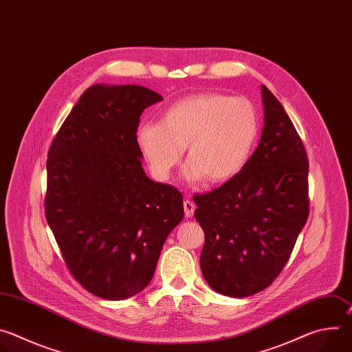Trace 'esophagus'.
Returning a JSON list of instances; mask_svg holds the SVG:
<instances>
[{
    "mask_svg": "<svg viewBox=\"0 0 352 352\" xmlns=\"http://www.w3.org/2000/svg\"><path fill=\"white\" fill-rule=\"evenodd\" d=\"M195 204L192 202V200H185L184 202V210H185V217L186 219H190L195 213Z\"/></svg>",
    "mask_w": 352,
    "mask_h": 352,
    "instance_id": "34e87169",
    "label": "esophagus"
}]
</instances>
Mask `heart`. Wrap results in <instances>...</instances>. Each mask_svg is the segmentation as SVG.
Returning a JSON list of instances; mask_svg holds the SVG:
<instances>
[{"instance_id":"heart-1","label":"heart","mask_w":352,"mask_h":352,"mask_svg":"<svg viewBox=\"0 0 352 352\" xmlns=\"http://www.w3.org/2000/svg\"><path fill=\"white\" fill-rule=\"evenodd\" d=\"M258 133L259 117L249 100L205 93L171 104L160 122L140 124L136 140L155 178L168 179L186 147V177L220 184L245 167Z\"/></svg>"}]
</instances>
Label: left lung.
<instances>
[{"mask_svg": "<svg viewBox=\"0 0 352 352\" xmlns=\"http://www.w3.org/2000/svg\"><path fill=\"white\" fill-rule=\"evenodd\" d=\"M265 126L245 167L195 195L205 232L200 269L217 292L243 298L267 288L288 262L309 216V162L281 103L263 85Z\"/></svg>", "mask_w": 352, "mask_h": 352, "instance_id": "1", "label": "left lung"}]
</instances>
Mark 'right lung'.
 Returning a JSON list of instances; mask_svg holds the SVG:
<instances>
[{
	"instance_id": "add662e5",
	"label": "right lung",
	"mask_w": 352,
	"mask_h": 352,
	"mask_svg": "<svg viewBox=\"0 0 352 352\" xmlns=\"http://www.w3.org/2000/svg\"><path fill=\"white\" fill-rule=\"evenodd\" d=\"M163 97L138 85H93L50 146L44 212L74 278L121 300L152 280L184 219L181 192L146 177L136 131Z\"/></svg>"
}]
</instances>
